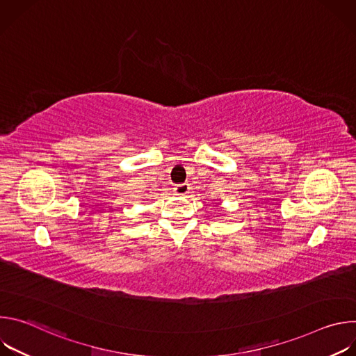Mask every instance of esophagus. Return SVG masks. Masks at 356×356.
Wrapping results in <instances>:
<instances>
[{"instance_id": "obj_1", "label": "esophagus", "mask_w": 356, "mask_h": 356, "mask_svg": "<svg viewBox=\"0 0 356 356\" xmlns=\"http://www.w3.org/2000/svg\"><path fill=\"white\" fill-rule=\"evenodd\" d=\"M175 191H176V194H179V195H186V194L190 193V186H188L187 183L177 184V186L175 187Z\"/></svg>"}]
</instances>
